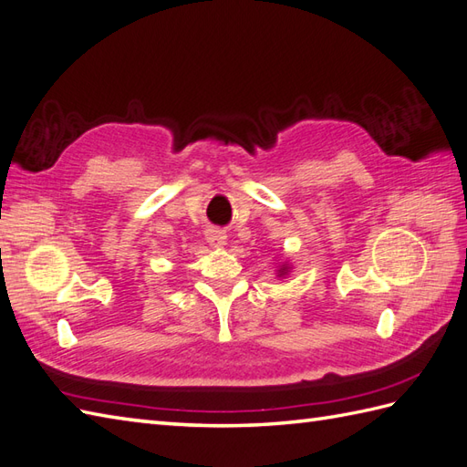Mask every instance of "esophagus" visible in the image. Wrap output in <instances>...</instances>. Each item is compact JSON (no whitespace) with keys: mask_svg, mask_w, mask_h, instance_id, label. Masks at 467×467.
Instances as JSON below:
<instances>
[{"mask_svg":"<svg viewBox=\"0 0 467 467\" xmlns=\"http://www.w3.org/2000/svg\"><path fill=\"white\" fill-rule=\"evenodd\" d=\"M206 240H208V244L212 247H223L225 242H227V235L222 230H208L206 232Z\"/></svg>","mask_w":467,"mask_h":467,"instance_id":"obj_1","label":"esophagus"}]
</instances>
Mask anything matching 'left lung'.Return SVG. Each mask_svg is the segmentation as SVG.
Returning a JSON list of instances; mask_svg holds the SVG:
<instances>
[{"label":"left lung","mask_w":467,"mask_h":467,"mask_svg":"<svg viewBox=\"0 0 467 467\" xmlns=\"http://www.w3.org/2000/svg\"><path fill=\"white\" fill-rule=\"evenodd\" d=\"M289 271H291V265L287 264H281V265H277V277H285V275H289Z\"/></svg>","instance_id":"1"}]
</instances>
